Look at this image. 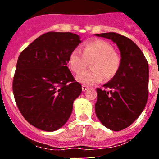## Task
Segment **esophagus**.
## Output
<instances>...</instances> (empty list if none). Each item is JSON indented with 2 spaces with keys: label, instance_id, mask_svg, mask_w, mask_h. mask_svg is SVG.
<instances>
[{
  "label": "esophagus",
  "instance_id": "obj_1",
  "mask_svg": "<svg viewBox=\"0 0 159 159\" xmlns=\"http://www.w3.org/2000/svg\"><path fill=\"white\" fill-rule=\"evenodd\" d=\"M87 89H88V87L86 85H82V90H83V91H85L87 90Z\"/></svg>",
  "mask_w": 159,
  "mask_h": 159
}]
</instances>
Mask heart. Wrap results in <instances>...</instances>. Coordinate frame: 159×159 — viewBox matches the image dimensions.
Listing matches in <instances>:
<instances>
[{"label": "heart", "mask_w": 159, "mask_h": 159, "mask_svg": "<svg viewBox=\"0 0 159 159\" xmlns=\"http://www.w3.org/2000/svg\"><path fill=\"white\" fill-rule=\"evenodd\" d=\"M90 63L91 69L83 71ZM70 69L75 73L83 72L77 76L82 84L92 85L105 80L113 78L119 72L121 57L114 52L112 45L104 40H95L82 46L81 53L75 49L69 57Z\"/></svg>", "instance_id": "obj_1"}]
</instances>
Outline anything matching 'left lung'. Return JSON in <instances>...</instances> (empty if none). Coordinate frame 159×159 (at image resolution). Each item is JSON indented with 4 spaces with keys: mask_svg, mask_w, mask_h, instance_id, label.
Returning <instances> with one entry per match:
<instances>
[{
    "mask_svg": "<svg viewBox=\"0 0 159 159\" xmlns=\"http://www.w3.org/2000/svg\"><path fill=\"white\" fill-rule=\"evenodd\" d=\"M96 35L112 40L121 54L119 72L103 86L111 90L96 88L95 105L100 122L118 132L132 125L146 106L149 94L148 62L139 47L126 36L114 32Z\"/></svg>",
    "mask_w": 159,
    "mask_h": 159,
    "instance_id": "1",
    "label": "left lung"
}]
</instances>
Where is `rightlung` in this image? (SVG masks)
I'll return each instance as SVG.
<instances>
[{
	"mask_svg": "<svg viewBox=\"0 0 159 159\" xmlns=\"http://www.w3.org/2000/svg\"><path fill=\"white\" fill-rule=\"evenodd\" d=\"M81 43L70 32H48L30 43L18 58L12 90L18 108L37 129L54 132L63 126L81 93V84L66 66Z\"/></svg>",
	"mask_w": 159,
	"mask_h": 159,
	"instance_id": "add662e5",
	"label": "right lung"
}]
</instances>
